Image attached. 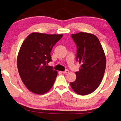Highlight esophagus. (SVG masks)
<instances>
[{
	"instance_id": "34e87169",
	"label": "esophagus",
	"mask_w": 121,
	"mask_h": 121,
	"mask_svg": "<svg viewBox=\"0 0 121 121\" xmlns=\"http://www.w3.org/2000/svg\"><path fill=\"white\" fill-rule=\"evenodd\" d=\"M69 70H68V69H66V70H65V71H64V72H62V73H63L64 74H67V73H69Z\"/></svg>"
}]
</instances>
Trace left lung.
<instances>
[{"instance_id":"8db88e82","label":"left lung","mask_w":121,"mask_h":121,"mask_svg":"<svg viewBox=\"0 0 121 121\" xmlns=\"http://www.w3.org/2000/svg\"><path fill=\"white\" fill-rule=\"evenodd\" d=\"M77 46L76 60L81 64L77 78L70 82L77 94L86 95L94 91L100 85L106 67V57L99 39L94 34L81 33L72 34Z\"/></svg>"}]
</instances>
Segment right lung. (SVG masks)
Masks as SVG:
<instances>
[{
  "mask_svg": "<svg viewBox=\"0 0 121 121\" xmlns=\"http://www.w3.org/2000/svg\"><path fill=\"white\" fill-rule=\"evenodd\" d=\"M63 36L33 33L29 35L20 48L17 64L19 74L25 86L37 94L48 92L57 75L52 66V48Z\"/></svg>",
  "mask_w": 121,
  "mask_h": 121,
  "instance_id": "obj_1",
  "label": "right lung"
}]
</instances>
